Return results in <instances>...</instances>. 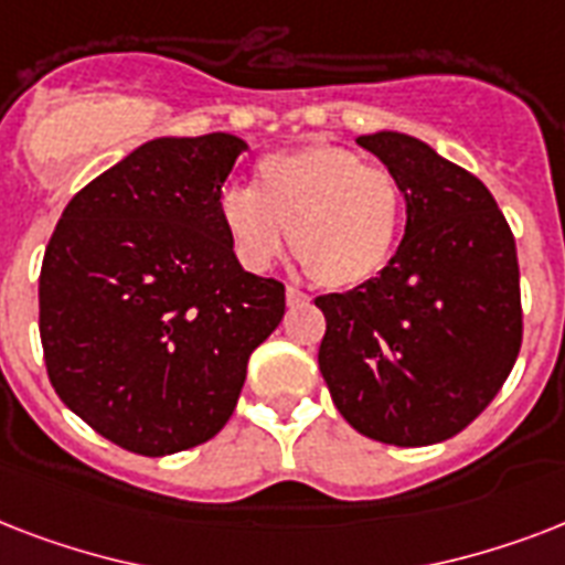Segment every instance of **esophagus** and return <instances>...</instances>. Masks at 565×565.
<instances>
[{
	"mask_svg": "<svg viewBox=\"0 0 565 565\" xmlns=\"http://www.w3.org/2000/svg\"><path fill=\"white\" fill-rule=\"evenodd\" d=\"M308 301V292H301L299 287H287V305L296 308V305H305Z\"/></svg>",
	"mask_w": 565,
	"mask_h": 565,
	"instance_id": "esophagus-1",
	"label": "esophagus"
}]
</instances>
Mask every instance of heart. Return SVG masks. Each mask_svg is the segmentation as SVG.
Segmentation results:
<instances>
[{"instance_id": "b5f03b06", "label": "heart", "mask_w": 565, "mask_h": 565, "mask_svg": "<svg viewBox=\"0 0 565 565\" xmlns=\"http://www.w3.org/2000/svg\"><path fill=\"white\" fill-rule=\"evenodd\" d=\"M220 225L248 273H266L290 231L292 255L328 290H352L384 273L404 222L393 172L343 146H299L257 163L255 190H222Z\"/></svg>"}]
</instances>
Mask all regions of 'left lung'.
I'll use <instances>...</instances> for the list:
<instances>
[{"instance_id": "8db88e82", "label": "left lung", "mask_w": 565, "mask_h": 565, "mask_svg": "<svg viewBox=\"0 0 565 565\" xmlns=\"http://www.w3.org/2000/svg\"><path fill=\"white\" fill-rule=\"evenodd\" d=\"M402 184L407 225L370 284L319 296V372L337 411L386 446L455 437L522 345L516 239L481 179L398 131L358 137Z\"/></svg>"}]
</instances>
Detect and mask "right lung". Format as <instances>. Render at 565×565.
<instances>
[{
	"instance_id": "obj_1",
	"label": "right lung",
	"mask_w": 565,
	"mask_h": 565,
	"mask_svg": "<svg viewBox=\"0 0 565 565\" xmlns=\"http://www.w3.org/2000/svg\"><path fill=\"white\" fill-rule=\"evenodd\" d=\"M246 140L158 137L66 204L40 269V343L61 402L146 457L207 443L284 284L246 273L216 202Z\"/></svg>"
}]
</instances>
